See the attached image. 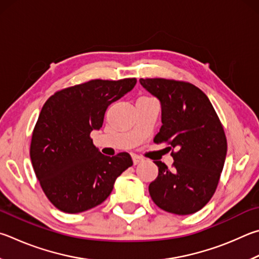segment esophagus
I'll return each mask as SVG.
<instances>
[{
	"label": "esophagus",
	"instance_id": "esophagus-1",
	"mask_svg": "<svg viewBox=\"0 0 259 259\" xmlns=\"http://www.w3.org/2000/svg\"><path fill=\"white\" fill-rule=\"evenodd\" d=\"M133 161H134V164L136 165V164L143 162L144 158L142 156H139V155H137V154H133Z\"/></svg>",
	"mask_w": 259,
	"mask_h": 259
}]
</instances>
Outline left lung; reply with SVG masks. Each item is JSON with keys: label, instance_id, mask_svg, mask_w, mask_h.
<instances>
[{"label": "left lung", "instance_id": "1", "mask_svg": "<svg viewBox=\"0 0 259 259\" xmlns=\"http://www.w3.org/2000/svg\"><path fill=\"white\" fill-rule=\"evenodd\" d=\"M139 81L161 102L162 126L154 143L166 144L175 159L172 170L154 161L158 176L149 185V195L168 213H196L219 185L228 148L223 125L208 97L195 84L163 78Z\"/></svg>", "mask_w": 259, "mask_h": 259}]
</instances>
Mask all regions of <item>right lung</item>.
Instances as JSON below:
<instances>
[{
	"instance_id": "obj_1",
	"label": "right lung",
	"mask_w": 259,
	"mask_h": 259,
	"mask_svg": "<svg viewBox=\"0 0 259 259\" xmlns=\"http://www.w3.org/2000/svg\"><path fill=\"white\" fill-rule=\"evenodd\" d=\"M137 79H95L52 95L32 131L30 159L41 189L56 208L80 213L102 204L116 178L133 165L128 153L105 156L93 144L111 103L135 87Z\"/></svg>"
}]
</instances>
